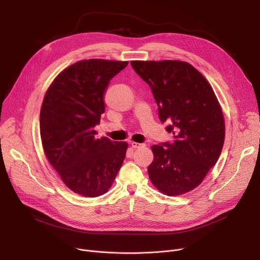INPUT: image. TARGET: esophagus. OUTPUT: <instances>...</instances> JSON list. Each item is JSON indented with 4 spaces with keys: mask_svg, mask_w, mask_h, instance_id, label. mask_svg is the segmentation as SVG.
Masks as SVG:
<instances>
[{
    "mask_svg": "<svg viewBox=\"0 0 260 260\" xmlns=\"http://www.w3.org/2000/svg\"><path fill=\"white\" fill-rule=\"evenodd\" d=\"M131 146H132L133 148H139V147L143 146V144H141V143H137V142H131Z\"/></svg>",
    "mask_w": 260,
    "mask_h": 260,
    "instance_id": "esophagus-1",
    "label": "esophagus"
}]
</instances>
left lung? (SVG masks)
Listing matches in <instances>:
<instances>
[{"instance_id": "8db88e82", "label": "left lung", "mask_w": 260, "mask_h": 260, "mask_svg": "<svg viewBox=\"0 0 260 260\" xmlns=\"http://www.w3.org/2000/svg\"><path fill=\"white\" fill-rule=\"evenodd\" d=\"M151 87L159 119L173 141L152 146L147 172L153 184L169 196L197 187L220 156L224 119L216 95L196 68L182 61H132Z\"/></svg>"}]
</instances>
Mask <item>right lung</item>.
Returning <instances> with one entry per match:
<instances>
[{
    "mask_svg": "<svg viewBox=\"0 0 260 260\" xmlns=\"http://www.w3.org/2000/svg\"><path fill=\"white\" fill-rule=\"evenodd\" d=\"M127 62L101 59L77 62L49 86L40 114L45 155L73 192L98 197L112 186L125 158L127 143L95 137L105 112L111 80Z\"/></svg>",
    "mask_w": 260,
    "mask_h": 260,
    "instance_id": "right-lung-1",
    "label": "right lung"
}]
</instances>
